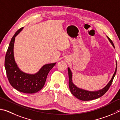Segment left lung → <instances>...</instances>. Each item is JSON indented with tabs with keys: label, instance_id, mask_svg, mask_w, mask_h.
<instances>
[{
	"label": "left lung",
	"instance_id": "left-lung-1",
	"mask_svg": "<svg viewBox=\"0 0 120 120\" xmlns=\"http://www.w3.org/2000/svg\"><path fill=\"white\" fill-rule=\"evenodd\" d=\"M108 38L109 41H110L111 44H112L113 47H114V44H113L112 41L108 37ZM116 70H117V64H116V68H115V72L113 74V76L111 78V80L109 81V82L102 89L98 90V91H88V90H84L82 89H81L77 86L75 85L73 82L72 80V72L71 71L70 68H68V78H69V87H70V91L72 94L74 96H75L78 99L82 100V101H91L93 100L96 99L100 97H101L104 94L108 91L109 87L112 84L113 79L115 76V74L116 73Z\"/></svg>",
	"mask_w": 120,
	"mask_h": 120
}]
</instances>
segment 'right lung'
<instances>
[{
  "mask_svg": "<svg viewBox=\"0 0 120 120\" xmlns=\"http://www.w3.org/2000/svg\"><path fill=\"white\" fill-rule=\"evenodd\" d=\"M23 28L22 27L17 31L12 37L6 54L5 67L7 78L15 89L24 93L33 94L44 87L48 73L56 63L45 64L35 74L25 73L19 68L15 60L14 47L15 37Z\"/></svg>",
  "mask_w": 120,
  "mask_h": 120,
  "instance_id": "add662e5",
  "label": "right lung"
}]
</instances>
